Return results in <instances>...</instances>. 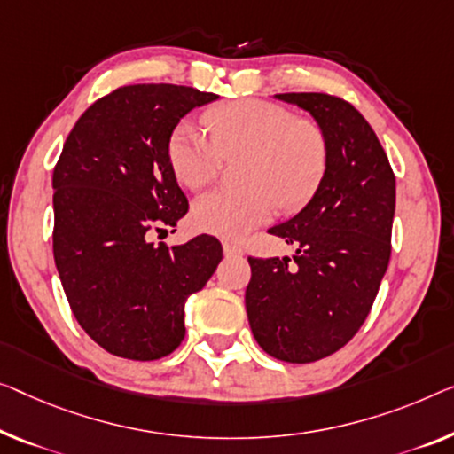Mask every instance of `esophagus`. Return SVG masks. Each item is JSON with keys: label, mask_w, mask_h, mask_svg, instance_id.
I'll return each mask as SVG.
<instances>
[{"label": "esophagus", "mask_w": 454, "mask_h": 454, "mask_svg": "<svg viewBox=\"0 0 454 454\" xmlns=\"http://www.w3.org/2000/svg\"><path fill=\"white\" fill-rule=\"evenodd\" d=\"M224 254L226 256H240L242 254V247L234 245V242H224Z\"/></svg>", "instance_id": "1"}]
</instances>
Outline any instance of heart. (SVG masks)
<instances>
[{
    "instance_id": "b5f03b06",
    "label": "heart",
    "mask_w": 454,
    "mask_h": 454,
    "mask_svg": "<svg viewBox=\"0 0 454 454\" xmlns=\"http://www.w3.org/2000/svg\"><path fill=\"white\" fill-rule=\"evenodd\" d=\"M206 130L181 121L168 137L167 157L187 189L212 184L224 159L245 154L242 187L214 189L195 200V228L222 239H242L265 224L275 207L295 209L317 192L326 175L330 145L316 120L297 118L289 107L267 99H239L214 107Z\"/></svg>"
}]
</instances>
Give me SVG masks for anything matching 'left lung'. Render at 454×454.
I'll return each instance as SVG.
<instances>
[{
    "label": "left lung",
    "instance_id": "1",
    "mask_svg": "<svg viewBox=\"0 0 454 454\" xmlns=\"http://www.w3.org/2000/svg\"><path fill=\"white\" fill-rule=\"evenodd\" d=\"M324 128L330 160L309 204L269 232L292 259L248 256L245 294L259 347L286 363H314L350 342L373 308L391 256L395 175L373 128L330 93H277Z\"/></svg>",
    "mask_w": 454,
    "mask_h": 454
}]
</instances>
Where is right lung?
Listing matches in <instances>:
<instances>
[{"mask_svg": "<svg viewBox=\"0 0 454 454\" xmlns=\"http://www.w3.org/2000/svg\"><path fill=\"white\" fill-rule=\"evenodd\" d=\"M215 93L121 85L83 112L52 173V253L79 326L110 355L154 361L185 336L187 295L222 261L214 236L151 242L189 209L168 165V137Z\"/></svg>", "mask_w": 454, "mask_h": 454, "instance_id": "add662e5", "label": "right lung"}]
</instances>
